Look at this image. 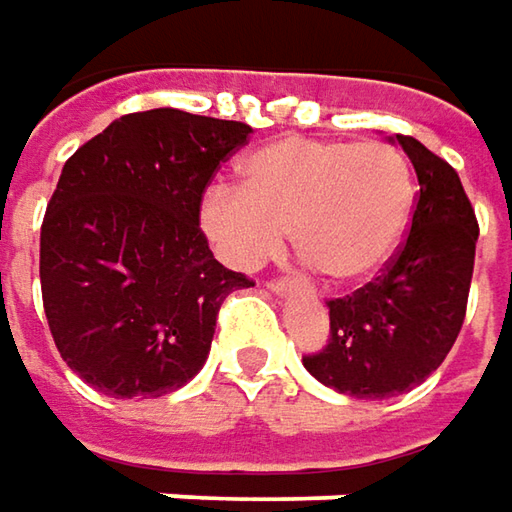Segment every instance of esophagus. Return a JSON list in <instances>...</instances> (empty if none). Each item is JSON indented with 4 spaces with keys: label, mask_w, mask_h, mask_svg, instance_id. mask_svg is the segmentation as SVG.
<instances>
[{
    "label": "esophagus",
    "mask_w": 512,
    "mask_h": 512,
    "mask_svg": "<svg viewBox=\"0 0 512 512\" xmlns=\"http://www.w3.org/2000/svg\"><path fill=\"white\" fill-rule=\"evenodd\" d=\"M268 288L273 294H285V291H288V279H279V276H276V279H270Z\"/></svg>",
    "instance_id": "1"
}]
</instances>
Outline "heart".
Returning <instances> with one entry per match:
<instances>
[{
  "instance_id": "obj_1",
  "label": "heart",
  "mask_w": 512,
  "mask_h": 512,
  "mask_svg": "<svg viewBox=\"0 0 512 512\" xmlns=\"http://www.w3.org/2000/svg\"><path fill=\"white\" fill-rule=\"evenodd\" d=\"M412 198V169L392 143L291 135L256 149L242 184L204 192L201 230L227 265L256 270L294 227L308 265L331 282H363L395 256Z\"/></svg>"
}]
</instances>
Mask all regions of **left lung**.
<instances>
[{"label":"left lung","mask_w":512,"mask_h":512,"mask_svg":"<svg viewBox=\"0 0 512 512\" xmlns=\"http://www.w3.org/2000/svg\"><path fill=\"white\" fill-rule=\"evenodd\" d=\"M418 175L409 233L383 273L328 302L331 334L302 363L351 397L403 395L444 363L455 343L475 265L478 221L458 172L421 141L397 135Z\"/></svg>","instance_id":"1"}]
</instances>
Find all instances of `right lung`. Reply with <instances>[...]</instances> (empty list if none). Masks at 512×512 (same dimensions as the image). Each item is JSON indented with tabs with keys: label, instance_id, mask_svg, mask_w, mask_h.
Here are the masks:
<instances>
[{
	"label": "right lung",
	"instance_id": "add662e5",
	"mask_svg": "<svg viewBox=\"0 0 512 512\" xmlns=\"http://www.w3.org/2000/svg\"><path fill=\"white\" fill-rule=\"evenodd\" d=\"M250 126L178 109L123 115L83 143L48 201L39 285L68 369L109 397H161L207 363L227 294L253 282L198 224Z\"/></svg>",
	"mask_w": 512,
	"mask_h": 512
}]
</instances>
